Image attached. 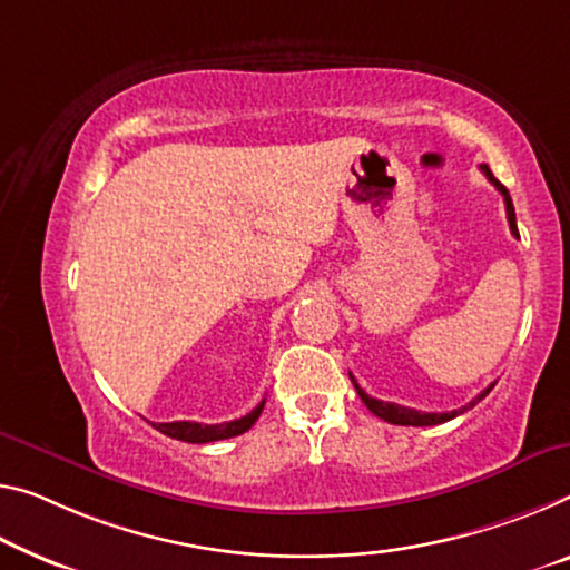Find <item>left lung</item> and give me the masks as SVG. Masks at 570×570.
I'll use <instances>...</instances> for the list:
<instances>
[{
    "label": "left lung",
    "mask_w": 570,
    "mask_h": 570,
    "mask_svg": "<svg viewBox=\"0 0 570 570\" xmlns=\"http://www.w3.org/2000/svg\"><path fill=\"white\" fill-rule=\"evenodd\" d=\"M481 170H484V175L489 178V183H492V186L499 190V194L504 196V208H507V222H510V232L514 234V236H520V232H518V218H514V206H512V198H510V190H507L502 183H499L494 175H492V170L487 168V165H481ZM352 376V374H348ZM352 382H354V387H356V392H358V397H362V402L366 407H370V413H374L376 417H382V420H387V423H392V425H415V428H423V425H438V423H445V420H451V417H456V415H461V413H466L469 407H474L479 400H484L489 392H492V387L494 384H489V387L481 392V395H476L474 400L469 402V405H463V407H459V410H451V413H423V410H415V407H405V405H395V402H382V400H374V397H370L366 395V392L358 387L356 384V380L352 376Z\"/></svg>",
    "instance_id": "1"
}]
</instances>
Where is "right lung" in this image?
<instances>
[{
  "mask_svg": "<svg viewBox=\"0 0 570 570\" xmlns=\"http://www.w3.org/2000/svg\"><path fill=\"white\" fill-rule=\"evenodd\" d=\"M265 407V400L239 420H229V423H218V425H204V423H190V420H175V423H155V428L165 435L175 438V441H186V443H214V441H224V438H234L247 433L252 425L257 423V417Z\"/></svg>",
  "mask_w": 570,
  "mask_h": 570,
  "instance_id": "right-lung-1",
  "label": "right lung"
}]
</instances>
